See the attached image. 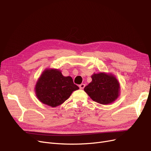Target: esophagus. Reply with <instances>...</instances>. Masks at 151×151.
<instances>
[{"mask_svg":"<svg viewBox=\"0 0 151 151\" xmlns=\"http://www.w3.org/2000/svg\"><path fill=\"white\" fill-rule=\"evenodd\" d=\"M84 86H85V84H81L80 86H79V87H80V88L81 89H83L84 88Z\"/></svg>","mask_w":151,"mask_h":151,"instance_id":"obj_1","label":"esophagus"}]
</instances>
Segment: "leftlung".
Listing matches in <instances>:
<instances>
[{
    "label": "left lung",
    "mask_w": 151,
    "mask_h": 151,
    "mask_svg": "<svg viewBox=\"0 0 151 151\" xmlns=\"http://www.w3.org/2000/svg\"><path fill=\"white\" fill-rule=\"evenodd\" d=\"M92 81L84 88L92 100L101 104H109L119 96L120 84L112 75L101 73L91 76Z\"/></svg>",
    "instance_id": "left-lung-1"
}]
</instances>
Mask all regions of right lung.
<instances>
[{"mask_svg":"<svg viewBox=\"0 0 151 151\" xmlns=\"http://www.w3.org/2000/svg\"><path fill=\"white\" fill-rule=\"evenodd\" d=\"M79 89L70 76H63L58 70H45L36 85V94L43 104L54 107L68 99L73 91Z\"/></svg>","mask_w":151,"mask_h":151,"instance_id":"obj_1","label":"right lung"}]
</instances>
